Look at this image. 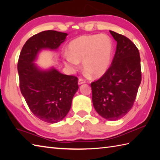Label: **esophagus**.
<instances>
[{
    "instance_id": "1",
    "label": "esophagus",
    "mask_w": 160,
    "mask_h": 160,
    "mask_svg": "<svg viewBox=\"0 0 160 160\" xmlns=\"http://www.w3.org/2000/svg\"><path fill=\"white\" fill-rule=\"evenodd\" d=\"M84 83H85V81H84V80L81 79V78H80V79L78 80V84H79V85H80V84H82Z\"/></svg>"
}]
</instances>
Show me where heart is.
I'll return each mask as SVG.
<instances>
[{"label":"heart","instance_id":"1","mask_svg":"<svg viewBox=\"0 0 160 160\" xmlns=\"http://www.w3.org/2000/svg\"><path fill=\"white\" fill-rule=\"evenodd\" d=\"M64 63L71 72H76L82 61L87 76L100 78L107 73L113 56V43L105 34L82 36L74 39L68 46Z\"/></svg>","mask_w":160,"mask_h":160}]
</instances>
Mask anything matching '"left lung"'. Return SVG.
Returning a JSON list of instances; mask_svg holds the SVG:
<instances>
[{
	"label": "left lung",
	"instance_id": "left-lung-1",
	"mask_svg": "<svg viewBox=\"0 0 160 160\" xmlns=\"http://www.w3.org/2000/svg\"><path fill=\"white\" fill-rule=\"evenodd\" d=\"M117 42L111 65L107 73L91 84L92 102L97 113L107 120L124 117L131 110L142 80L140 56L131 40L109 31Z\"/></svg>",
	"mask_w": 160,
	"mask_h": 160
}]
</instances>
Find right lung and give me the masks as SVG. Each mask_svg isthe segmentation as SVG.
Returning <instances> with one entry per match:
<instances>
[{
	"label": "right lung",
	"mask_w": 160,
	"mask_h": 160,
	"mask_svg": "<svg viewBox=\"0 0 160 160\" xmlns=\"http://www.w3.org/2000/svg\"><path fill=\"white\" fill-rule=\"evenodd\" d=\"M67 36L53 30L40 32L25 42L19 56L21 93L33 114L48 123H57L69 113L78 89V80L60 73L54 67L42 69L35 62L42 50L57 51Z\"/></svg>",
	"instance_id": "1"
}]
</instances>
